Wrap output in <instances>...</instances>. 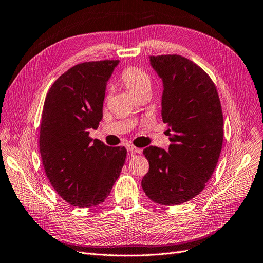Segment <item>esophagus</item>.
Returning <instances> with one entry per match:
<instances>
[{"mask_svg":"<svg viewBox=\"0 0 263 263\" xmlns=\"http://www.w3.org/2000/svg\"><path fill=\"white\" fill-rule=\"evenodd\" d=\"M126 148H127V151H130L131 153H141V151H142L141 148H138V147H136V146L132 145V144L126 145Z\"/></svg>","mask_w":263,"mask_h":263,"instance_id":"obj_1","label":"esophagus"}]
</instances>
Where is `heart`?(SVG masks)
Segmentation results:
<instances>
[{
	"mask_svg": "<svg viewBox=\"0 0 263 263\" xmlns=\"http://www.w3.org/2000/svg\"><path fill=\"white\" fill-rule=\"evenodd\" d=\"M120 80L129 91L138 98L142 95H149L152 90V79L149 74L137 67H129L122 71Z\"/></svg>",
	"mask_w": 263,
	"mask_h": 263,
	"instance_id": "b5f03b06",
	"label": "heart"
}]
</instances>
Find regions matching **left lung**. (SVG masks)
Returning <instances> with one entry per match:
<instances>
[{
  "label": "left lung",
  "instance_id": "1",
  "mask_svg": "<svg viewBox=\"0 0 263 263\" xmlns=\"http://www.w3.org/2000/svg\"><path fill=\"white\" fill-rule=\"evenodd\" d=\"M162 79V118L168 151L149 145L142 178L146 196L165 206L181 205L205 189L221 152L223 118L218 92L199 66L179 55L149 56Z\"/></svg>",
  "mask_w": 263,
  "mask_h": 263
}]
</instances>
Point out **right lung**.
I'll use <instances>...</instances> for the list:
<instances>
[{"instance_id":"1","label":"right lung","mask_w":263,"mask_h":263,"mask_svg":"<svg viewBox=\"0 0 263 263\" xmlns=\"http://www.w3.org/2000/svg\"><path fill=\"white\" fill-rule=\"evenodd\" d=\"M119 63L73 66L45 99L40 133L44 170L59 196L72 206L103 202L124 165V146H108L89 137L101 121L107 84Z\"/></svg>"}]
</instances>
